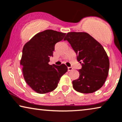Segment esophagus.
<instances>
[{
    "label": "esophagus",
    "mask_w": 122,
    "mask_h": 122,
    "mask_svg": "<svg viewBox=\"0 0 122 122\" xmlns=\"http://www.w3.org/2000/svg\"><path fill=\"white\" fill-rule=\"evenodd\" d=\"M68 69V71H72L73 70V68L71 67H67Z\"/></svg>",
    "instance_id": "obj_1"
}]
</instances>
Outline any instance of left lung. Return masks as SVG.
<instances>
[{
    "instance_id": "obj_1",
    "label": "left lung",
    "mask_w": 122,
    "mask_h": 122,
    "mask_svg": "<svg viewBox=\"0 0 122 122\" xmlns=\"http://www.w3.org/2000/svg\"><path fill=\"white\" fill-rule=\"evenodd\" d=\"M67 40L77 54L82 65L79 79L72 81L76 91L92 93L103 86L108 75L109 60L106 51L98 41L86 32H69Z\"/></svg>"
}]
</instances>
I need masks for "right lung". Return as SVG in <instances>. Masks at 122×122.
Here are the masks:
<instances>
[{
  "label": "right lung",
  "instance_id": "right-lung-1",
  "mask_svg": "<svg viewBox=\"0 0 122 122\" xmlns=\"http://www.w3.org/2000/svg\"><path fill=\"white\" fill-rule=\"evenodd\" d=\"M66 33L47 30L37 33L24 45L20 64L24 80L30 88L39 94L54 90L60 79L67 71L65 64H48L55 46Z\"/></svg>",
  "mask_w": 122,
  "mask_h": 122
}]
</instances>
